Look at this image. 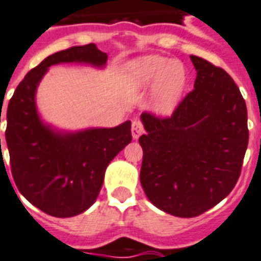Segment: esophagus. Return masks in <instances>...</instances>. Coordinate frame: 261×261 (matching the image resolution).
I'll list each match as a JSON object with an SVG mask.
<instances>
[{"label": "esophagus", "instance_id": "1", "mask_svg": "<svg viewBox=\"0 0 261 261\" xmlns=\"http://www.w3.org/2000/svg\"><path fill=\"white\" fill-rule=\"evenodd\" d=\"M131 133H133V138H134V139H138V138L141 137V135L144 133L143 123H142V120L139 119V118H135V119L133 120Z\"/></svg>", "mask_w": 261, "mask_h": 261}]
</instances>
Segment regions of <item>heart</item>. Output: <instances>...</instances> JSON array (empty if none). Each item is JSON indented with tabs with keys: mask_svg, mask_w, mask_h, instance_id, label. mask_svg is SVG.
Segmentation results:
<instances>
[{
	"mask_svg": "<svg viewBox=\"0 0 261 261\" xmlns=\"http://www.w3.org/2000/svg\"><path fill=\"white\" fill-rule=\"evenodd\" d=\"M127 71L135 87L155 85V110L164 114L174 110L186 85V70L180 63L166 57L147 56L131 62Z\"/></svg>",
	"mask_w": 261,
	"mask_h": 261,
	"instance_id": "1",
	"label": "heart"
}]
</instances>
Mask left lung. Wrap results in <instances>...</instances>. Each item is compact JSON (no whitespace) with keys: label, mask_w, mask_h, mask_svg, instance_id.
<instances>
[{"label":"left lung","mask_w":261,"mask_h":261,"mask_svg":"<svg viewBox=\"0 0 261 261\" xmlns=\"http://www.w3.org/2000/svg\"><path fill=\"white\" fill-rule=\"evenodd\" d=\"M194 89L170 117L142 114L141 185L162 211L195 218L233 190L248 146L246 100L229 74L191 56Z\"/></svg>","instance_id":"1"}]
</instances>
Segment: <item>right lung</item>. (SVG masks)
<instances>
[{"instance_id":"obj_1","label":"right lung","mask_w":261,"mask_h":261,"mask_svg":"<svg viewBox=\"0 0 261 261\" xmlns=\"http://www.w3.org/2000/svg\"><path fill=\"white\" fill-rule=\"evenodd\" d=\"M94 43L54 53L26 74L6 111V144L13 179L25 199L47 215L71 218L97 200L107 166L133 139L131 122L75 134L54 133L36 109V89L47 67L61 62L103 66Z\"/></svg>"}]
</instances>
